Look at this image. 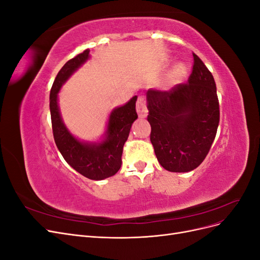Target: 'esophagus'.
Returning a JSON list of instances; mask_svg holds the SVG:
<instances>
[{"instance_id":"esophagus-1","label":"esophagus","mask_w":260,"mask_h":260,"mask_svg":"<svg viewBox=\"0 0 260 260\" xmlns=\"http://www.w3.org/2000/svg\"><path fill=\"white\" fill-rule=\"evenodd\" d=\"M137 113L139 115L140 118H145L147 116V108H146V104L142 98H140L137 102Z\"/></svg>"}]
</instances>
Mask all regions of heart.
I'll return each instance as SVG.
<instances>
[{
	"label": "heart",
	"mask_w": 260,
	"mask_h": 260,
	"mask_svg": "<svg viewBox=\"0 0 260 260\" xmlns=\"http://www.w3.org/2000/svg\"><path fill=\"white\" fill-rule=\"evenodd\" d=\"M185 76H186V67L184 64H182V62H179V64H177L169 72L166 80H165L162 83V88L164 89L171 88V86L179 83Z\"/></svg>",
	"instance_id": "heart-1"
}]
</instances>
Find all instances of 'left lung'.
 <instances>
[{
    "instance_id": "obj_1",
    "label": "left lung",
    "mask_w": 260,
    "mask_h": 260,
    "mask_svg": "<svg viewBox=\"0 0 260 260\" xmlns=\"http://www.w3.org/2000/svg\"><path fill=\"white\" fill-rule=\"evenodd\" d=\"M188 83L146 93L151 142L168 171L187 172L205 159L219 124V102L211 73L198 55Z\"/></svg>"
}]
</instances>
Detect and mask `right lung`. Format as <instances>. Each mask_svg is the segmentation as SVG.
I'll return each instance as SVG.
<instances>
[{"instance_id": "add662e5", "label": "right lung", "mask_w": 260, "mask_h": 260, "mask_svg": "<svg viewBox=\"0 0 260 260\" xmlns=\"http://www.w3.org/2000/svg\"><path fill=\"white\" fill-rule=\"evenodd\" d=\"M90 59V50L77 55L61 67L50 93V111L55 143L70 167L91 180H104L114 176L121 167L123 145L132 123L138 119L133 96L127 103L114 108L109 114L106 130L96 142L76 138L62 121L58 106V92L72 75Z\"/></svg>"}]
</instances>
